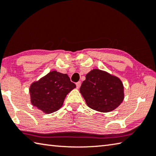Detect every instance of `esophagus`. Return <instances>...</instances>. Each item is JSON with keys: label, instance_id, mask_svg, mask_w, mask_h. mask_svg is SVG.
<instances>
[{"label": "esophagus", "instance_id": "34e87169", "mask_svg": "<svg viewBox=\"0 0 156 156\" xmlns=\"http://www.w3.org/2000/svg\"><path fill=\"white\" fill-rule=\"evenodd\" d=\"M76 86L77 88H80L81 86V81H78V82L76 83Z\"/></svg>", "mask_w": 156, "mask_h": 156}]
</instances>
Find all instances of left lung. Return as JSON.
Listing matches in <instances>:
<instances>
[{
	"instance_id": "obj_1",
	"label": "left lung",
	"mask_w": 156,
	"mask_h": 156,
	"mask_svg": "<svg viewBox=\"0 0 156 156\" xmlns=\"http://www.w3.org/2000/svg\"><path fill=\"white\" fill-rule=\"evenodd\" d=\"M123 85L118 77L99 69L87 74L80 92L89 108L108 112L116 109L124 99Z\"/></svg>"
}]
</instances>
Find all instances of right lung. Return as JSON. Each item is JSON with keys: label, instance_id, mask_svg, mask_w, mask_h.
Returning <instances> with one entry per match:
<instances>
[{"label": "right lung", "instance_id": "right-lung-1", "mask_svg": "<svg viewBox=\"0 0 156 156\" xmlns=\"http://www.w3.org/2000/svg\"><path fill=\"white\" fill-rule=\"evenodd\" d=\"M75 87L66 74L53 70L31 84V102L44 113H53L62 107L66 96Z\"/></svg>", "mask_w": 156, "mask_h": 156}]
</instances>
